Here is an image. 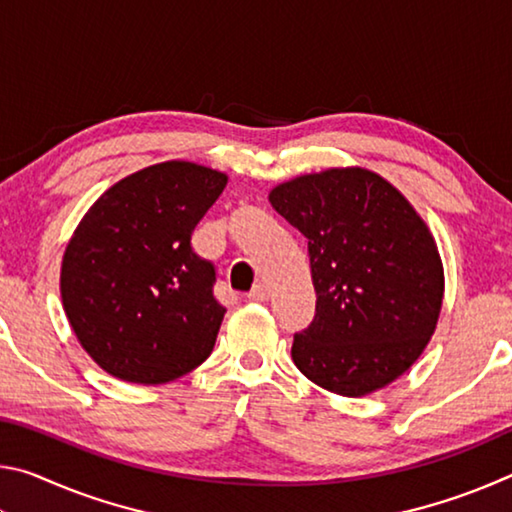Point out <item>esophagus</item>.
Segmentation results:
<instances>
[{
	"label": "esophagus",
	"mask_w": 512,
	"mask_h": 512,
	"mask_svg": "<svg viewBox=\"0 0 512 512\" xmlns=\"http://www.w3.org/2000/svg\"><path fill=\"white\" fill-rule=\"evenodd\" d=\"M248 298L255 300V302H264V300L271 298V289H268L264 282H259V284H255L253 291L248 293Z\"/></svg>",
	"instance_id": "1"
}]
</instances>
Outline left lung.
I'll return each instance as SVG.
<instances>
[{
	"label": "left lung",
	"instance_id": "8db88e82",
	"mask_svg": "<svg viewBox=\"0 0 512 512\" xmlns=\"http://www.w3.org/2000/svg\"><path fill=\"white\" fill-rule=\"evenodd\" d=\"M268 201L307 239L316 316L291 357L343 397L402 377L436 332L445 271L436 239L400 189L363 167L305 173Z\"/></svg>",
	"mask_w": 512,
	"mask_h": 512
}]
</instances>
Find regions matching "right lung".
I'll return each instance as SVG.
<instances>
[{
    "label": "right lung",
    "mask_w": 512,
    "mask_h": 512,
    "mask_svg": "<svg viewBox=\"0 0 512 512\" xmlns=\"http://www.w3.org/2000/svg\"><path fill=\"white\" fill-rule=\"evenodd\" d=\"M228 185L198 162L151 164L108 187L76 225L60 264L69 327L101 370L167 384L210 357L225 309L192 232Z\"/></svg>",
    "instance_id": "add662e5"
}]
</instances>
